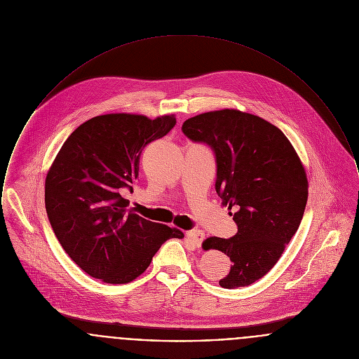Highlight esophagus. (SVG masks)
<instances>
[{"instance_id":"obj_1","label":"esophagus","mask_w":359,"mask_h":359,"mask_svg":"<svg viewBox=\"0 0 359 359\" xmlns=\"http://www.w3.org/2000/svg\"><path fill=\"white\" fill-rule=\"evenodd\" d=\"M187 236H188V238L191 239V242H193V245H194L196 248H200V246H201V242H203V239L205 237L204 233L200 231V230H191V231H188Z\"/></svg>"}]
</instances>
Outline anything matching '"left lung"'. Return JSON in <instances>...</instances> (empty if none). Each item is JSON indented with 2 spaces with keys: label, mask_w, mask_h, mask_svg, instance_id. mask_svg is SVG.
I'll list each match as a JSON object with an SVG mask.
<instances>
[{
  "label": "left lung",
  "mask_w": 359,
  "mask_h": 359,
  "mask_svg": "<svg viewBox=\"0 0 359 359\" xmlns=\"http://www.w3.org/2000/svg\"><path fill=\"white\" fill-rule=\"evenodd\" d=\"M182 132L214 148L216 193L238 226L233 238L210 237L203 249L220 250L233 263L220 286H250L278 263L299 227L309 188L305 168L279 128L237 109L194 116Z\"/></svg>",
  "instance_id": "left-lung-1"
}]
</instances>
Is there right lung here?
Here are the masks:
<instances>
[{"label": "right lung", "instance_id": "1", "mask_svg": "<svg viewBox=\"0 0 359 359\" xmlns=\"http://www.w3.org/2000/svg\"><path fill=\"white\" fill-rule=\"evenodd\" d=\"M174 125V114L97 116L72 132L48 168L45 204L53 231L73 262L103 283L135 280L163 242L184 238L181 230L135 214L121 196L132 191L144 147Z\"/></svg>", "mask_w": 359, "mask_h": 359}]
</instances>
